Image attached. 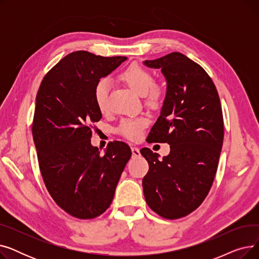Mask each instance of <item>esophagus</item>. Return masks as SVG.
Listing matches in <instances>:
<instances>
[{
  "label": "esophagus",
  "instance_id": "esophagus-1",
  "mask_svg": "<svg viewBox=\"0 0 259 259\" xmlns=\"http://www.w3.org/2000/svg\"><path fill=\"white\" fill-rule=\"evenodd\" d=\"M131 151H132V156H134V157H139L141 155L140 149L138 147H132Z\"/></svg>",
  "mask_w": 259,
  "mask_h": 259
}]
</instances>
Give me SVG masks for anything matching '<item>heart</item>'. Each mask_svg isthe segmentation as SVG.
I'll return each instance as SVG.
<instances>
[{
  "label": "heart",
  "mask_w": 259,
  "mask_h": 259,
  "mask_svg": "<svg viewBox=\"0 0 259 259\" xmlns=\"http://www.w3.org/2000/svg\"><path fill=\"white\" fill-rule=\"evenodd\" d=\"M118 78L126 84L132 91L143 95L145 103L151 108H157L161 105L165 97V90L161 85L154 83V77L151 71L140 64H132L122 71ZM109 84L106 79H101L94 87L93 98L95 105L101 112H105L108 108ZM148 125V118L140 116L122 120L117 132L126 139L138 141L143 134L144 129Z\"/></svg>",
  "instance_id": "heart-1"
}]
</instances>
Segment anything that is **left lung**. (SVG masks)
Here are the masks:
<instances>
[{
  "instance_id": "obj_1",
  "label": "left lung",
  "mask_w": 259,
  "mask_h": 259,
  "mask_svg": "<svg viewBox=\"0 0 259 259\" xmlns=\"http://www.w3.org/2000/svg\"><path fill=\"white\" fill-rule=\"evenodd\" d=\"M167 79L161 112L147 140L168 143L170 153L158 159L143 148L149 171L143 179L146 202L167 220L192 213L207 197L219 166L224 142V117L212 78L183 53L147 60Z\"/></svg>"
}]
</instances>
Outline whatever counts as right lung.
I'll return each mask as SVG.
<instances>
[{"mask_svg": "<svg viewBox=\"0 0 259 259\" xmlns=\"http://www.w3.org/2000/svg\"><path fill=\"white\" fill-rule=\"evenodd\" d=\"M126 57L74 51L44 76L36 94L32 137L49 194L66 213L92 220L110 207L130 147L109 143L101 155L91 145L92 125L102 118L93 91Z\"/></svg>", "mask_w": 259, "mask_h": 259, "instance_id": "add662e5", "label": "right lung"}]
</instances>
